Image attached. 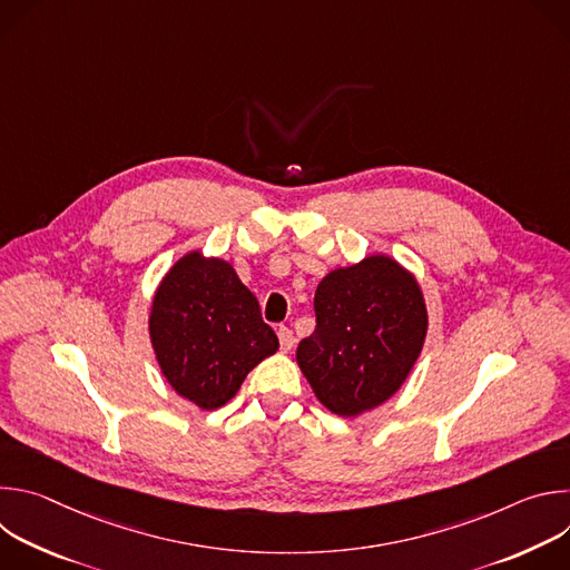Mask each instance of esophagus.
<instances>
[{
  "label": "esophagus",
  "instance_id": "34e87169",
  "mask_svg": "<svg viewBox=\"0 0 570 570\" xmlns=\"http://www.w3.org/2000/svg\"><path fill=\"white\" fill-rule=\"evenodd\" d=\"M277 336H279V347H282V352H291L293 345H295L293 332H291L288 327H279V330H277Z\"/></svg>",
  "mask_w": 570,
  "mask_h": 570
}]
</instances>
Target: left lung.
Here are the masks:
<instances>
[{"label":"left lung","mask_w":570,"mask_h":570,"mask_svg":"<svg viewBox=\"0 0 570 570\" xmlns=\"http://www.w3.org/2000/svg\"><path fill=\"white\" fill-rule=\"evenodd\" d=\"M313 308L317 324L297 347V365L324 409L358 417L394 396L429 330L417 277L387 255H370L327 273Z\"/></svg>","instance_id":"1"}]
</instances>
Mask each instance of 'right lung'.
I'll use <instances>...</instances> for the list:
<instances>
[{
  "instance_id": "obj_1",
  "label": "right lung",
  "mask_w": 570,
  "mask_h": 570,
  "mask_svg": "<svg viewBox=\"0 0 570 570\" xmlns=\"http://www.w3.org/2000/svg\"><path fill=\"white\" fill-rule=\"evenodd\" d=\"M148 336L161 376L203 411L225 405L248 372L279 350L255 293L229 262L203 250L183 255L159 279Z\"/></svg>"
}]
</instances>
